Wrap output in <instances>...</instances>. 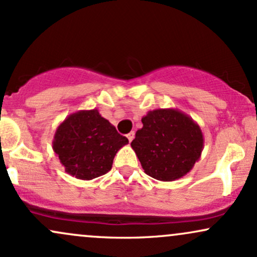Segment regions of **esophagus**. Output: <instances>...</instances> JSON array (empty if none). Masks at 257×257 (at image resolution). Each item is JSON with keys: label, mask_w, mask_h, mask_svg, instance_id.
<instances>
[{"label": "esophagus", "mask_w": 257, "mask_h": 257, "mask_svg": "<svg viewBox=\"0 0 257 257\" xmlns=\"http://www.w3.org/2000/svg\"><path fill=\"white\" fill-rule=\"evenodd\" d=\"M134 137H135V133L134 132H131V133H128V134H126V138H128L129 143H132L133 139H134Z\"/></svg>", "instance_id": "obj_1"}]
</instances>
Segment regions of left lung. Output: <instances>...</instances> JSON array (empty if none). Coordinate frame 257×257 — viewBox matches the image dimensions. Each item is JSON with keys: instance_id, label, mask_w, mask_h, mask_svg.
I'll list each match as a JSON object with an SVG mask.
<instances>
[{"instance_id": "1", "label": "left lung", "mask_w": 257, "mask_h": 257, "mask_svg": "<svg viewBox=\"0 0 257 257\" xmlns=\"http://www.w3.org/2000/svg\"><path fill=\"white\" fill-rule=\"evenodd\" d=\"M141 122L131 146L144 172L159 181H174L190 173L204 147L200 126L178 108L149 111Z\"/></svg>"}]
</instances>
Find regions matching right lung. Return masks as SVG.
<instances>
[{
  "label": "right lung",
  "mask_w": 257,
  "mask_h": 257,
  "mask_svg": "<svg viewBox=\"0 0 257 257\" xmlns=\"http://www.w3.org/2000/svg\"><path fill=\"white\" fill-rule=\"evenodd\" d=\"M128 143L94 108L67 116L55 131L53 150L67 174L93 180L110 172L116 153Z\"/></svg>",
  "instance_id": "right-lung-1"
}]
</instances>
